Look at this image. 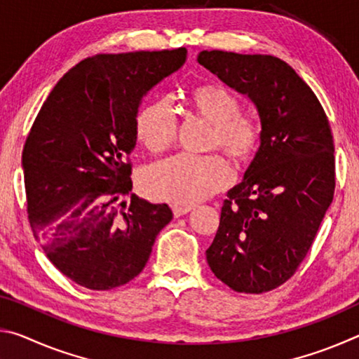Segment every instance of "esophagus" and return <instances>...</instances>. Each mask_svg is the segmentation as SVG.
I'll list each match as a JSON object with an SVG mask.
<instances>
[{
	"label": "esophagus",
	"mask_w": 359,
	"mask_h": 359,
	"mask_svg": "<svg viewBox=\"0 0 359 359\" xmlns=\"http://www.w3.org/2000/svg\"><path fill=\"white\" fill-rule=\"evenodd\" d=\"M193 208L191 205H172V212H174V217H182L190 212Z\"/></svg>",
	"instance_id": "obj_1"
}]
</instances>
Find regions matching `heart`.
<instances>
[{"instance_id": "heart-1", "label": "heart", "mask_w": 359, "mask_h": 359, "mask_svg": "<svg viewBox=\"0 0 359 359\" xmlns=\"http://www.w3.org/2000/svg\"><path fill=\"white\" fill-rule=\"evenodd\" d=\"M188 115L210 125L205 150H222L236 166L248 165L263 142L258 117L242 112V101L222 85H196L187 93ZM177 117L171 102L160 98L145 104L136 117V137L150 154L172 147ZM231 171L220 155H179L151 166L142 177L149 198L171 204H193L224 190Z\"/></svg>"}]
</instances>
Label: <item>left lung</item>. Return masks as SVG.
<instances>
[{
	"label": "left lung",
	"mask_w": 359,
	"mask_h": 359,
	"mask_svg": "<svg viewBox=\"0 0 359 359\" xmlns=\"http://www.w3.org/2000/svg\"><path fill=\"white\" fill-rule=\"evenodd\" d=\"M199 65L257 106L263 142L244 182L228 191L205 250L218 280L261 294L293 277L336 188L334 139L312 88L283 60L203 50Z\"/></svg>",
	"instance_id": "left-lung-1"
}]
</instances>
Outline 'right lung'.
<instances>
[{
	"instance_id": "1",
	"label": "right lung",
	"mask_w": 359,
	"mask_h": 359,
	"mask_svg": "<svg viewBox=\"0 0 359 359\" xmlns=\"http://www.w3.org/2000/svg\"><path fill=\"white\" fill-rule=\"evenodd\" d=\"M185 58L184 47L85 58L29 130L22 154L29 226L50 263L81 287L106 291L137 277L172 220L168 204L131 193L130 154L142 96Z\"/></svg>"
}]
</instances>
